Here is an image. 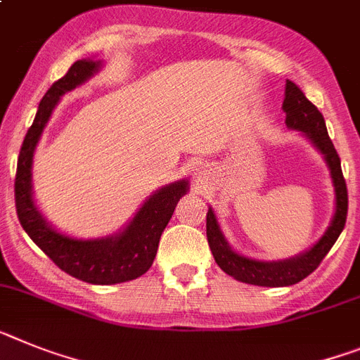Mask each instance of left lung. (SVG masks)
<instances>
[{"label":"left lung","instance_id":"left-lung-1","mask_svg":"<svg viewBox=\"0 0 360 360\" xmlns=\"http://www.w3.org/2000/svg\"><path fill=\"white\" fill-rule=\"evenodd\" d=\"M282 109L285 112V125L290 129H297L308 138L309 142L324 155V160L330 167L335 187V214L326 233L321 236V240L313 245L311 250L304 251L293 259L271 260L269 262V260L250 259V257H244V255L231 250L224 233L220 231L214 211L211 207L207 211V222H205L211 253H213L214 262L220 266V269L226 271L227 275H231L238 282L266 285V288L293 285L306 278L309 273L315 271L342 233L346 214H348V189H346V180H344L342 169H340V158L335 150L333 142L328 136L326 122H324L321 110L313 105L311 101L304 96V92L290 79L285 82Z\"/></svg>","mask_w":360,"mask_h":360}]
</instances>
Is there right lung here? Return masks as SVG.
I'll return each mask as SVG.
<instances>
[{
  "label": "right lung",
  "instance_id": "1",
  "mask_svg": "<svg viewBox=\"0 0 360 360\" xmlns=\"http://www.w3.org/2000/svg\"><path fill=\"white\" fill-rule=\"evenodd\" d=\"M100 69V60L75 61L67 75L45 92L18 156L14 196L21 227L61 271L89 284L109 285L138 278L153 266L160 236L173 217L178 200L189 189V184L184 178L153 193L124 231L103 238L84 240L63 235L43 218L32 198L34 150L60 98L85 84Z\"/></svg>",
  "mask_w": 360,
  "mask_h": 360
}]
</instances>
